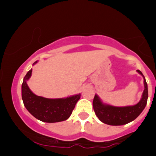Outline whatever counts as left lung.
I'll list each match as a JSON object with an SVG mask.
<instances>
[{
  "label": "left lung",
  "instance_id": "8db88e82",
  "mask_svg": "<svg viewBox=\"0 0 156 156\" xmlns=\"http://www.w3.org/2000/svg\"><path fill=\"white\" fill-rule=\"evenodd\" d=\"M144 79V90L140 101L134 106L117 107L102 103V101L95 94L93 100L94 110L97 116L101 122L112 126H121L133 121L140 114L146 107L148 100V85L144 74L140 70H137Z\"/></svg>",
  "mask_w": 156,
  "mask_h": 156
}]
</instances>
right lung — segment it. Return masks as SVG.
<instances>
[{"label": "right lung", "mask_w": 156, "mask_h": 156, "mask_svg": "<svg viewBox=\"0 0 156 156\" xmlns=\"http://www.w3.org/2000/svg\"><path fill=\"white\" fill-rule=\"evenodd\" d=\"M37 63L35 62L33 65ZM32 69L25 76L22 84V99L27 110L38 120L55 123L67 120L72 114L80 94L65 99H48L35 95L30 91L26 81L31 76Z\"/></svg>", "instance_id": "add662e5"}]
</instances>
